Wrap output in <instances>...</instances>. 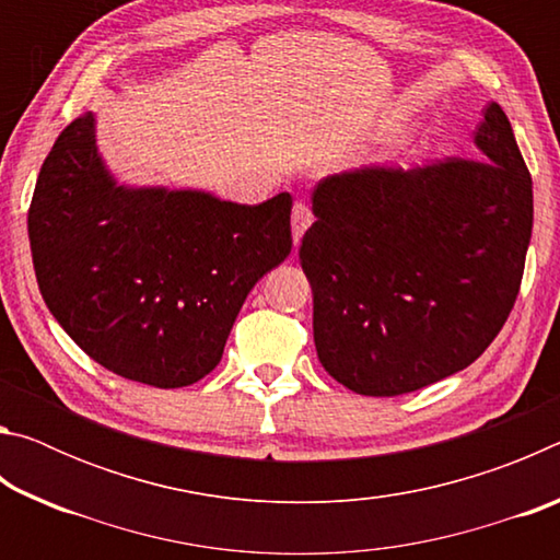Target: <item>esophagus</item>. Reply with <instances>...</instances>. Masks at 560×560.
I'll return each mask as SVG.
<instances>
[{
  "label": "esophagus",
  "instance_id": "esophagus-1",
  "mask_svg": "<svg viewBox=\"0 0 560 560\" xmlns=\"http://www.w3.org/2000/svg\"><path fill=\"white\" fill-rule=\"evenodd\" d=\"M314 222V212H311V207L306 202H296L293 205V212H291V232H293V242H301L303 232L308 230V224Z\"/></svg>",
  "mask_w": 560,
  "mask_h": 560
}]
</instances>
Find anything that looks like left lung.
<instances>
[{"label":"left lung","instance_id":"left-lung-1","mask_svg":"<svg viewBox=\"0 0 560 560\" xmlns=\"http://www.w3.org/2000/svg\"><path fill=\"white\" fill-rule=\"evenodd\" d=\"M479 158L320 179L299 259L314 289L320 365L393 397L471 365L514 308L534 226L530 175L499 103Z\"/></svg>","mask_w":560,"mask_h":560}]
</instances>
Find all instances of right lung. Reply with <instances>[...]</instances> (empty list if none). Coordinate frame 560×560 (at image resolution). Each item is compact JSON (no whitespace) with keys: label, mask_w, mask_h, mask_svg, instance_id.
<instances>
[{"label":"right lung","mask_w":560,"mask_h":560,"mask_svg":"<svg viewBox=\"0 0 560 560\" xmlns=\"http://www.w3.org/2000/svg\"><path fill=\"white\" fill-rule=\"evenodd\" d=\"M291 195L261 205L122 187L96 150V118L63 128L36 179L30 242L61 328L106 371L185 387L222 360L246 293L291 254Z\"/></svg>","instance_id":"right-lung-1"}]
</instances>
